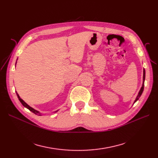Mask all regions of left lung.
Listing matches in <instances>:
<instances>
[{"mask_svg":"<svg viewBox=\"0 0 158 158\" xmlns=\"http://www.w3.org/2000/svg\"><path fill=\"white\" fill-rule=\"evenodd\" d=\"M144 80H145V70H144H144H143V82H142V87H141V88H140V91H139V92H138V95H137V96H136V99H135V102H134L133 104L135 103L136 102L138 101V99H139L140 97L141 96V95H142V92H143V91H144Z\"/></svg>","mask_w":158,"mask_h":158,"instance_id":"left-lung-1","label":"left lung"}]
</instances>
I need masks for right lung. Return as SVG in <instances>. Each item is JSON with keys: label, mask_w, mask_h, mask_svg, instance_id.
<instances>
[{"label": "right lung", "mask_w": 158, "mask_h": 158, "mask_svg": "<svg viewBox=\"0 0 158 158\" xmlns=\"http://www.w3.org/2000/svg\"><path fill=\"white\" fill-rule=\"evenodd\" d=\"M18 60V59H17ZM16 63H17V61H16ZM16 92V94H17V96H18V99L20 100V102H21V103L23 105V107H26L27 109H28L30 110V111H31L32 113H35V114H37V115H40V116H41L42 114H41V113H40V111H37V110H35V109H33V107H30L29 105L28 104H27L24 101H23V100L22 99H21L20 98V95H18V94L17 93V92ZM59 110H57V111H55L54 113H56V112H57Z\"/></svg>", "instance_id": "right-lung-1"}]
</instances>
